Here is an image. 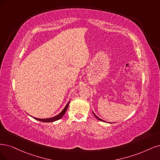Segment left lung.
I'll list each match as a JSON object with an SVG mask.
<instances>
[{"mask_svg": "<svg viewBox=\"0 0 160 160\" xmlns=\"http://www.w3.org/2000/svg\"><path fill=\"white\" fill-rule=\"evenodd\" d=\"M93 115H94V116H95V117H96L97 118V119H98V120H99V121H103V122H105V121H104L103 120H102V119H99V117H98V116H96V114L93 113Z\"/></svg>", "mask_w": 160, "mask_h": 160, "instance_id": "8db88e82", "label": "left lung"}]
</instances>
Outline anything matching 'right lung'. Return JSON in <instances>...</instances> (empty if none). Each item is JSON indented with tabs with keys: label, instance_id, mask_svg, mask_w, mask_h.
<instances>
[{
	"label": "right lung",
	"instance_id": "1",
	"mask_svg": "<svg viewBox=\"0 0 160 160\" xmlns=\"http://www.w3.org/2000/svg\"><path fill=\"white\" fill-rule=\"evenodd\" d=\"M69 102H70V101L68 102V103L66 105L65 108L63 109V110L61 112V113H59L58 115L55 116V117H51V118H47V119H38V118H35V117H33V118L35 119H36L38 121H41V122H50L56 121L57 120L61 119V118L62 117V116L64 115V113H66V111H67V110L68 109V107Z\"/></svg>",
	"mask_w": 160,
	"mask_h": 160
}]
</instances>
